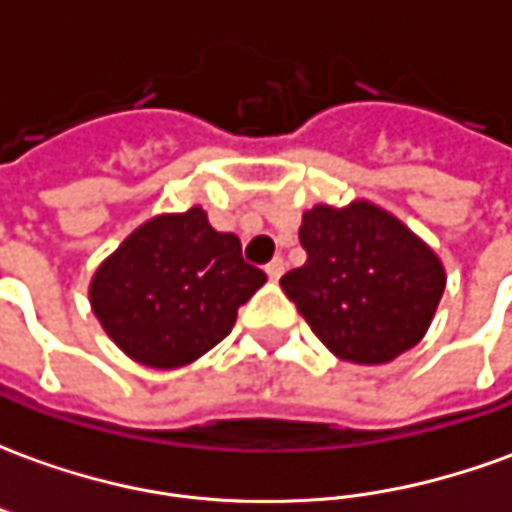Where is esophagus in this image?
<instances>
[{"label": "esophagus", "instance_id": "esophagus-1", "mask_svg": "<svg viewBox=\"0 0 512 512\" xmlns=\"http://www.w3.org/2000/svg\"><path fill=\"white\" fill-rule=\"evenodd\" d=\"M282 271H285V260H282V257H274V260L266 266L268 279H279L282 277Z\"/></svg>", "mask_w": 512, "mask_h": 512}]
</instances>
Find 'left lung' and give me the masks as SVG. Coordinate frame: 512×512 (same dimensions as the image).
Listing matches in <instances>:
<instances>
[{"label": "left lung", "instance_id": "8db88e82", "mask_svg": "<svg viewBox=\"0 0 512 512\" xmlns=\"http://www.w3.org/2000/svg\"><path fill=\"white\" fill-rule=\"evenodd\" d=\"M307 263L279 285L334 356L392 362L425 337L447 285L439 255L392 213L356 200L301 216Z\"/></svg>", "mask_w": 512, "mask_h": 512}]
</instances>
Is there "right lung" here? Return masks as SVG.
I'll list each match as a JSON object with an SVG mask.
<instances>
[{
    "mask_svg": "<svg viewBox=\"0 0 512 512\" xmlns=\"http://www.w3.org/2000/svg\"><path fill=\"white\" fill-rule=\"evenodd\" d=\"M263 282L238 235L216 233L194 205L136 227L95 271L90 304L123 354L172 370L222 343Z\"/></svg>",
    "mask_w": 512,
    "mask_h": 512,
    "instance_id": "obj_1",
    "label": "right lung"
}]
</instances>
